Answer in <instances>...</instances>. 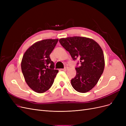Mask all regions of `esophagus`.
I'll return each mask as SVG.
<instances>
[{"instance_id": "obj_1", "label": "esophagus", "mask_w": 126, "mask_h": 126, "mask_svg": "<svg viewBox=\"0 0 126 126\" xmlns=\"http://www.w3.org/2000/svg\"><path fill=\"white\" fill-rule=\"evenodd\" d=\"M68 69V67H65L64 68V69H63V70H64V71H66V70H67Z\"/></svg>"}]
</instances>
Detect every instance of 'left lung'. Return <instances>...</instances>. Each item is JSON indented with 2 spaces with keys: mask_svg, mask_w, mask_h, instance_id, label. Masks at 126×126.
Instances as JSON below:
<instances>
[{
  "mask_svg": "<svg viewBox=\"0 0 126 126\" xmlns=\"http://www.w3.org/2000/svg\"><path fill=\"white\" fill-rule=\"evenodd\" d=\"M62 46L73 60L80 59V65L76 68V75L71 80L72 87L85 93L92 89L99 80L105 68L104 52L96 41L84 37H69L59 39Z\"/></svg>",
  "mask_w": 126,
  "mask_h": 126,
  "instance_id": "1",
  "label": "left lung"
}]
</instances>
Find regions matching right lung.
<instances>
[{
  "instance_id": "right-lung-1",
  "label": "right lung",
  "mask_w": 126,
  "mask_h": 126,
  "mask_svg": "<svg viewBox=\"0 0 126 126\" xmlns=\"http://www.w3.org/2000/svg\"><path fill=\"white\" fill-rule=\"evenodd\" d=\"M58 39H47L37 41L26 51L22 57L21 68L27 84L32 90L43 93L51 87L58 70L50 54Z\"/></svg>"
}]
</instances>
